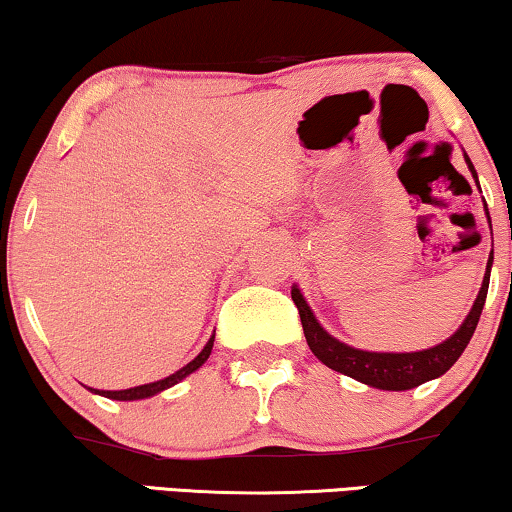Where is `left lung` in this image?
<instances>
[{
  "label": "left lung",
  "mask_w": 512,
  "mask_h": 512,
  "mask_svg": "<svg viewBox=\"0 0 512 512\" xmlns=\"http://www.w3.org/2000/svg\"><path fill=\"white\" fill-rule=\"evenodd\" d=\"M464 160L468 170L473 174L475 184H478V172H475V167L471 163V158L466 156V151H464ZM485 214L489 221L487 205H485ZM489 228H492V221H489ZM492 263H494V256L489 254L478 298H475V303L471 307V312L466 314V319L461 321V326L450 335V338L440 342V345L422 349V352H368V349H356L352 345H345V342L333 338V335L319 324V319L314 317V312L310 310V305H307L305 296L300 293L296 284L291 286V298L298 307L300 321H303L307 345H310L312 354L317 356L324 366L335 370V373L352 377L356 382L368 384V387H375L382 391H408V389L419 387V384L445 375L447 370L457 363L459 356L464 354L466 345L471 342L475 333V326H478L480 321L482 307H485Z\"/></svg>",
  "instance_id": "8db88e82"
}]
</instances>
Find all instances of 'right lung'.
<instances>
[{
  "label": "right lung",
  "instance_id": "add662e5",
  "mask_svg": "<svg viewBox=\"0 0 512 512\" xmlns=\"http://www.w3.org/2000/svg\"><path fill=\"white\" fill-rule=\"evenodd\" d=\"M212 347H214V335L207 340V345L202 347V352L195 356L191 363H186V366L179 368L177 373L167 375V377H163V380H158V382L139 384V387H130V389H121V391H104V389H90V387L88 389L93 391V394H100L104 398H111V401H139V398H151V396L160 394V391H165V389L174 387V384H179L181 380H184V377H188L191 373H195V370H198L202 363L209 359V354H212Z\"/></svg>",
  "mask_w": 512,
  "mask_h": 512
}]
</instances>
